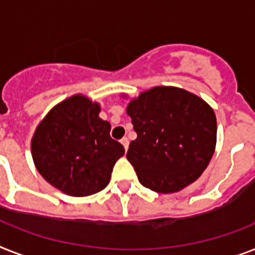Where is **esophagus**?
<instances>
[{"mask_svg": "<svg viewBox=\"0 0 255 255\" xmlns=\"http://www.w3.org/2000/svg\"><path fill=\"white\" fill-rule=\"evenodd\" d=\"M121 143H123V146L125 147V150H128V148H129V139H128L126 136H124L123 139H121Z\"/></svg>", "mask_w": 255, "mask_h": 255, "instance_id": "1", "label": "esophagus"}]
</instances>
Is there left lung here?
Returning a JSON list of instances; mask_svg holds the SVG:
<instances>
[{
  "label": "left lung",
  "mask_w": 255,
  "mask_h": 255,
  "mask_svg": "<svg viewBox=\"0 0 255 255\" xmlns=\"http://www.w3.org/2000/svg\"><path fill=\"white\" fill-rule=\"evenodd\" d=\"M136 139L128 160L140 184L157 193H176L203 173L216 146V117L197 95L159 86L129 103Z\"/></svg>",
  "instance_id": "1"
}]
</instances>
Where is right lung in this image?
<instances>
[{
  "mask_svg": "<svg viewBox=\"0 0 255 255\" xmlns=\"http://www.w3.org/2000/svg\"><path fill=\"white\" fill-rule=\"evenodd\" d=\"M100 105L74 95L50 109L37 125L31 152L39 173L65 194L86 197L109 184L125 148L111 138Z\"/></svg>",
  "mask_w": 255,
  "mask_h": 255,
  "instance_id": "1",
  "label": "right lung"
}]
</instances>
